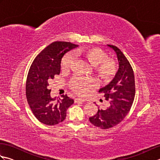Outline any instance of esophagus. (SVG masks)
<instances>
[{
    "mask_svg": "<svg viewBox=\"0 0 160 160\" xmlns=\"http://www.w3.org/2000/svg\"><path fill=\"white\" fill-rule=\"evenodd\" d=\"M82 101H80L79 99H75V103H78V104H82Z\"/></svg>",
    "mask_w": 160,
    "mask_h": 160,
    "instance_id": "34e87169",
    "label": "esophagus"
}]
</instances>
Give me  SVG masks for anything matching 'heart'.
Returning <instances> with one entry per match:
<instances>
[{"mask_svg": "<svg viewBox=\"0 0 160 160\" xmlns=\"http://www.w3.org/2000/svg\"><path fill=\"white\" fill-rule=\"evenodd\" d=\"M86 57L89 62L93 66L97 67L99 76L108 79L115 73V63L113 60L107 59V56L102 50L99 48H93L86 53ZM74 56L72 53L67 54L62 59V65L68 68L72 65ZM99 65L98 66V64ZM91 80L87 78H80L75 76L71 82V87L76 93L80 96H84L89 91L91 87Z\"/></svg>", "mask_w": 160, "mask_h": 160, "instance_id": "obj_1", "label": "heart"}]
</instances>
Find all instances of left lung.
I'll use <instances>...</instances> for the list:
<instances>
[{
	"instance_id": "1",
	"label": "left lung",
	"mask_w": 160,
	"mask_h": 160,
	"mask_svg": "<svg viewBox=\"0 0 160 160\" xmlns=\"http://www.w3.org/2000/svg\"><path fill=\"white\" fill-rule=\"evenodd\" d=\"M107 46L117 54L119 69L113 80L98 92L103 93L105 100L113 102L115 107L111 105L106 110L98 109L96 115L89 118L91 123L102 129L113 127L123 120L131 109L135 95V76L128 60L116 46Z\"/></svg>"
}]
</instances>
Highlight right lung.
Here are the masks:
<instances>
[{
    "mask_svg": "<svg viewBox=\"0 0 160 160\" xmlns=\"http://www.w3.org/2000/svg\"><path fill=\"white\" fill-rule=\"evenodd\" d=\"M78 46L69 42H53L36 56L30 67L26 82L27 100L35 117L46 125L58 124L65 120L67 109L74 102L67 94L59 100L52 98L48 87L60 74L63 56Z\"/></svg>",
    "mask_w": 160,
    "mask_h": 160,
    "instance_id": "right-lung-1",
    "label": "right lung"
}]
</instances>
